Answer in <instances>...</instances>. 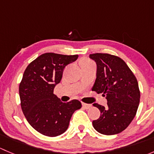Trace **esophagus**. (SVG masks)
Here are the masks:
<instances>
[{
    "label": "esophagus",
    "instance_id": "esophagus-1",
    "mask_svg": "<svg viewBox=\"0 0 154 154\" xmlns=\"http://www.w3.org/2000/svg\"><path fill=\"white\" fill-rule=\"evenodd\" d=\"M82 105H83V106L86 109H89L90 107L91 106V104H88V103H82Z\"/></svg>",
    "mask_w": 154,
    "mask_h": 154
}]
</instances>
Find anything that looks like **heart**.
<instances>
[{
	"label": "heart",
	"instance_id": "b5f03b06",
	"mask_svg": "<svg viewBox=\"0 0 154 154\" xmlns=\"http://www.w3.org/2000/svg\"><path fill=\"white\" fill-rule=\"evenodd\" d=\"M91 62L90 61V60H86V59H85V60H82L81 61V63H80V65H84V64H88V63H91Z\"/></svg>",
	"mask_w": 154,
	"mask_h": 154
}]
</instances>
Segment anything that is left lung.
Listing matches in <instances>:
<instances>
[{"mask_svg":"<svg viewBox=\"0 0 154 154\" xmlns=\"http://www.w3.org/2000/svg\"><path fill=\"white\" fill-rule=\"evenodd\" d=\"M97 64V77L92 91L106 97L107 106L94 103L100 111L94 128L103 135H115L125 130L136 116L140 91L136 77L120 57L109 54H90Z\"/></svg>","mask_w":154,"mask_h":154,"instance_id":"8db88e82","label":"left lung"}]
</instances>
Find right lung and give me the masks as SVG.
Here are the masks:
<instances>
[{"label": "right lung", "instance_id": "right-lung-1", "mask_svg": "<svg viewBox=\"0 0 154 154\" xmlns=\"http://www.w3.org/2000/svg\"><path fill=\"white\" fill-rule=\"evenodd\" d=\"M78 55L45 53L31 62L19 85L23 113L28 123L45 136L54 137L66 131L73 113L82 107L78 100L63 103L54 94L63 70Z\"/></svg>", "mask_w": 154, "mask_h": 154}]
</instances>
